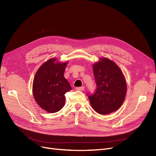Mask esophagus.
<instances>
[{
	"mask_svg": "<svg viewBox=\"0 0 156 156\" xmlns=\"http://www.w3.org/2000/svg\"><path fill=\"white\" fill-rule=\"evenodd\" d=\"M76 90H78V91H83L84 90V86H82V87H77V88H76Z\"/></svg>",
	"mask_w": 156,
	"mask_h": 156,
	"instance_id": "1",
	"label": "esophagus"
}]
</instances>
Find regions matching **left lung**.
<instances>
[{"mask_svg":"<svg viewBox=\"0 0 156 156\" xmlns=\"http://www.w3.org/2000/svg\"><path fill=\"white\" fill-rule=\"evenodd\" d=\"M97 90L88 95L92 108L101 115L119 109L125 100L127 84L123 73L115 62L102 58L93 65Z\"/></svg>","mask_w":156,"mask_h":156,"instance_id":"1","label":"left lung"}]
</instances>
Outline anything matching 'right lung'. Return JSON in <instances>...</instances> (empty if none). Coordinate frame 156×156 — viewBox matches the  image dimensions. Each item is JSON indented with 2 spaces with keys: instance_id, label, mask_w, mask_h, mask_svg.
<instances>
[{
  "instance_id": "1",
  "label": "right lung",
  "mask_w": 156,
  "mask_h": 156,
  "mask_svg": "<svg viewBox=\"0 0 156 156\" xmlns=\"http://www.w3.org/2000/svg\"><path fill=\"white\" fill-rule=\"evenodd\" d=\"M68 61L61 63L51 58L36 72L33 83V93L39 106L48 113H56L63 108L65 94L72 87L64 77Z\"/></svg>"
}]
</instances>
